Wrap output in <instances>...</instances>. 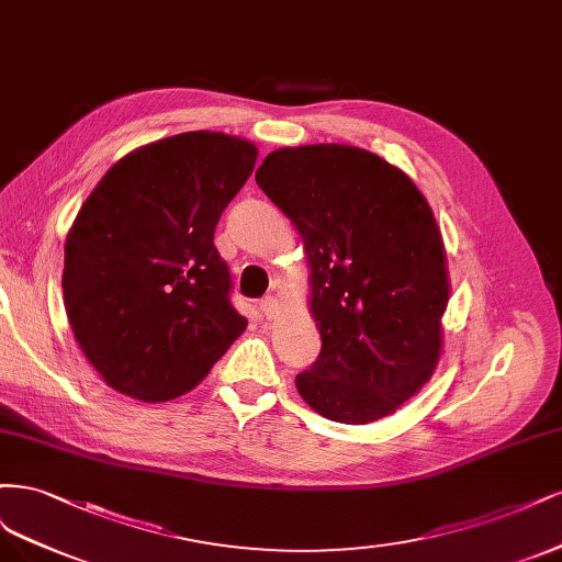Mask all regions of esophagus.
<instances>
[{
	"label": "esophagus",
	"mask_w": 562,
	"mask_h": 562,
	"mask_svg": "<svg viewBox=\"0 0 562 562\" xmlns=\"http://www.w3.org/2000/svg\"><path fill=\"white\" fill-rule=\"evenodd\" d=\"M259 311H261V315L266 319H273L278 315V311H280V305H278V301L273 296H266V299L259 301Z\"/></svg>",
	"instance_id": "1"
}]
</instances>
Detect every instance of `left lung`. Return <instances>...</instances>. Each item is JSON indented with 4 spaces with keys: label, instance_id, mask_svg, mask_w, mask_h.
Segmentation results:
<instances>
[{
    "label": "left lung",
    "instance_id": "left-lung-1",
    "mask_svg": "<svg viewBox=\"0 0 562 562\" xmlns=\"http://www.w3.org/2000/svg\"><path fill=\"white\" fill-rule=\"evenodd\" d=\"M257 184L299 228L319 357L303 402L346 425L385 418L431 378L450 284L434 214L411 179L348 144L268 154Z\"/></svg>",
    "mask_w": 562,
    "mask_h": 562
}]
</instances>
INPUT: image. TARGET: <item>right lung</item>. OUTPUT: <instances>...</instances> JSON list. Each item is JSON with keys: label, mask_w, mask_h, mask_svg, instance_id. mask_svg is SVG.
Wrapping results in <instances>:
<instances>
[{"label": "right lung", "mask_w": 562, "mask_h": 562, "mask_svg": "<svg viewBox=\"0 0 562 562\" xmlns=\"http://www.w3.org/2000/svg\"><path fill=\"white\" fill-rule=\"evenodd\" d=\"M257 156L243 137L182 133L123 156L86 198L65 243V311L116 392L182 396L245 331L214 228Z\"/></svg>", "instance_id": "1"}]
</instances>
